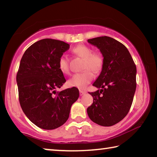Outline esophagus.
<instances>
[{"instance_id":"esophagus-1","label":"esophagus","mask_w":157,"mask_h":157,"mask_svg":"<svg viewBox=\"0 0 157 157\" xmlns=\"http://www.w3.org/2000/svg\"><path fill=\"white\" fill-rule=\"evenodd\" d=\"M86 94V91H82V90H79V95H83L84 94Z\"/></svg>"}]
</instances>
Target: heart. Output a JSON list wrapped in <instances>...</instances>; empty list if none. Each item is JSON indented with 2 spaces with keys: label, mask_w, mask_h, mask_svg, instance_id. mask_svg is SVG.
I'll use <instances>...</instances> for the list:
<instances>
[{
  "label": "heart",
  "mask_w": 157,
  "mask_h": 157,
  "mask_svg": "<svg viewBox=\"0 0 157 157\" xmlns=\"http://www.w3.org/2000/svg\"><path fill=\"white\" fill-rule=\"evenodd\" d=\"M72 52L74 55L84 59L83 69H86L82 73H76L68 80L70 86L77 87L79 89H84L94 79V74L91 72H98L103 66V57L99 52H93L88 46L80 44L73 48ZM58 66L59 71L63 74L69 73V63L67 57L62 56L59 59Z\"/></svg>",
  "instance_id": "1"
}]
</instances>
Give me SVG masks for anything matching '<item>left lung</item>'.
<instances>
[{
	"instance_id": "8db88e82",
	"label": "left lung",
	"mask_w": 157,
	"mask_h": 157,
	"mask_svg": "<svg viewBox=\"0 0 157 157\" xmlns=\"http://www.w3.org/2000/svg\"><path fill=\"white\" fill-rule=\"evenodd\" d=\"M88 42L100 50L103 66L93 84L98 91L89 93L94 102L87 113L95 123L112 126L123 120L131 108L136 88V65L127 48L111 37H96Z\"/></svg>"
}]
</instances>
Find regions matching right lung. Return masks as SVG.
<instances>
[{"mask_svg": "<svg viewBox=\"0 0 157 157\" xmlns=\"http://www.w3.org/2000/svg\"><path fill=\"white\" fill-rule=\"evenodd\" d=\"M70 45L44 39L25 50L17 75L21 109L32 123L44 129H54L68 120L71 107L79 98L75 87L58 92L66 79L58 66Z\"/></svg>", "mask_w": 157, "mask_h": 157, "instance_id": "1", "label": "right lung"}]
</instances>
